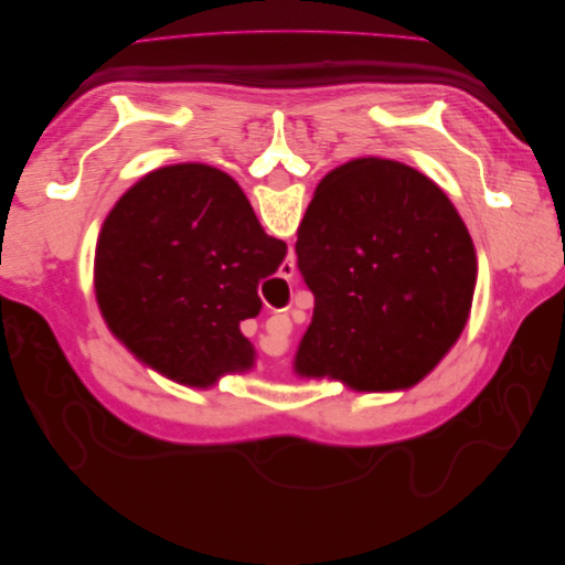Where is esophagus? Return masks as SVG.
Wrapping results in <instances>:
<instances>
[{
  "label": "esophagus",
  "instance_id": "34e87169",
  "mask_svg": "<svg viewBox=\"0 0 565 565\" xmlns=\"http://www.w3.org/2000/svg\"><path fill=\"white\" fill-rule=\"evenodd\" d=\"M289 266H295V264H289Z\"/></svg>",
  "mask_w": 565,
  "mask_h": 565
}]
</instances>
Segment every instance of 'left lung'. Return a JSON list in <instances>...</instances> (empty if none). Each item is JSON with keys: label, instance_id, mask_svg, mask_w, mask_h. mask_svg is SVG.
Segmentation results:
<instances>
[{"label": "left lung", "instance_id": "8db88e82", "mask_svg": "<svg viewBox=\"0 0 565 565\" xmlns=\"http://www.w3.org/2000/svg\"><path fill=\"white\" fill-rule=\"evenodd\" d=\"M316 297L295 370L355 391L417 384L461 334L476 249L457 210L417 169L361 158L324 177L297 231Z\"/></svg>", "mask_w": 565, "mask_h": 565}]
</instances>
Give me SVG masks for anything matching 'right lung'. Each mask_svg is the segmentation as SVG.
<instances>
[{"mask_svg": "<svg viewBox=\"0 0 565 565\" xmlns=\"http://www.w3.org/2000/svg\"><path fill=\"white\" fill-rule=\"evenodd\" d=\"M285 254L228 174L169 164L131 185L104 221L98 309L139 361L204 388L254 365L241 322L259 316V282Z\"/></svg>", "mask_w": 565, "mask_h": 565, "instance_id": "1", "label": "right lung"}]
</instances>
